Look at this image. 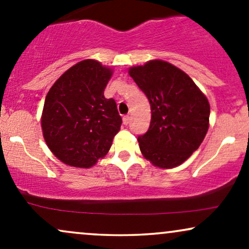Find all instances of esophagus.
Returning a JSON list of instances; mask_svg holds the SVG:
<instances>
[{
	"label": "esophagus",
	"mask_w": 249,
	"mask_h": 249,
	"mask_svg": "<svg viewBox=\"0 0 249 249\" xmlns=\"http://www.w3.org/2000/svg\"><path fill=\"white\" fill-rule=\"evenodd\" d=\"M128 123H130V116L126 115V116L123 117V124H124V125H127Z\"/></svg>",
	"instance_id": "1"
}]
</instances>
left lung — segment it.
Segmentation results:
<instances>
[{
    "label": "left lung",
    "mask_w": 249,
    "mask_h": 249,
    "mask_svg": "<svg viewBox=\"0 0 249 249\" xmlns=\"http://www.w3.org/2000/svg\"><path fill=\"white\" fill-rule=\"evenodd\" d=\"M128 73L151 105L150 127L138 137L142 156L161 168L182 164L207 133L206 96L187 73L159 59L131 68Z\"/></svg>",
    "instance_id": "left-lung-1"
}]
</instances>
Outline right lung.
I'll use <instances>...</instances> for the list:
<instances>
[{
	"mask_svg": "<svg viewBox=\"0 0 249 249\" xmlns=\"http://www.w3.org/2000/svg\"><path fill=\"white\" fill-rule=\"evenodd\" d=\"M111 76L110 68L85 59L65 71L50 88L41 119L43 137L64 164L93 166L107 156L121 130L122 117L115 99L104 97Z\"/></svg>",
	"mask_w": 249,
	"mask_h": 249,
	"instance_id": "right-lung-1",
	"label": "right lung"
}]
</instances>
